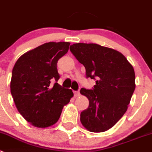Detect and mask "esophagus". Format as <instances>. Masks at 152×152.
Segmentation results:
<instances>
[{"label":"esophagus","mask_w":152,"mask_h":152,"mask_svg":"<svg viewBox=\"0 0 152 152\" xmlns=\"http://www.w3.org/2000/svg\"><path fill=\"white\" fill-rule=\"evenodd\" d=\"M74 95L75 96H79L80 94L79 91H74Z\"/></svg>","instance_id":"esophagus-1"}]
</instances>
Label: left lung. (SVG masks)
Masks as SVG:
<instances>
[{"label": "left lung", "instance_id": "left-lung-1", "mask_svg": "<svg viewBox=\"0 0 152 152\" xmlns=\"http://www.w3.org/2000/svg\"><path fill=\"white\" fill-rule=\"evenodd\" d=\"M70 50L85 66L87 77L96 79L93 89L80 90L89 101L88 108L80 113L81 123L92 132L108 130L130 102L135 88L133 66L122 53L97 44H73Z\"/></svg>", "mask_w": 152, "mask_h": 152}]
</instances>
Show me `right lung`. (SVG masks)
Wrapping results in <instances>:
<instances>
[{
	"instance_id": "right-lung-1",
	"label": "right lung",
	"mask_w": 152,
	"mask_h": 152,
	"mask_svg": "<svg viewBox=\"0 0 152 152\" xmlns=\"http://www.w3.org/2000/svg\"><path fill=\"white\" fill-rule=\"evenodd\" d=\"M69 45L66 42L45 43L22 55L14 66L12 97L19 113L36 127L55 124L74 95L71 89L56 83L60 77L58 61L68 52Z\"/></svg>"
}]
</instances>
